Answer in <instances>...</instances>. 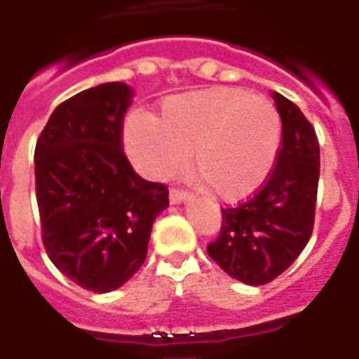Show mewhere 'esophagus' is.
<instances>
[{"mask_svg": "<svg viewBox=\"0 0 359 359\" xmlns=\"http://www.w3.org/2000/svg\"><path fill=\"white\" fill-rule=\"evenodd\" d=\"M187 198H189V194H187L185 190L170 189V192H169V201H170V205H180V203L185 201Z\"/></svg>", "mask_w": 359, "mask_h": 359, "instance_id": "1", "label": "esophagus"}]
</instances>
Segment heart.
<instances>
[{
	"mask_svg": "<svg viewBox=\"0 0 359 359\" xmlns=\"http://www.w3.org/2000/svg\"><path fill=\"white\" fill-rule=\"evenodd\" d=\"M277 107L243 88L217 86L163 100L158 120L135 113L123 128L133 165L151 180H167L192 165L215 198L241 201L261 189L280 151Z\"/></svg>",
	"mask_w": 359,
	"mask_h": 359,
	"instance_id": "b5f03b06",
	"label": "heart"
}]
</instances>
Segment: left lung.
I'll return each mask as SVG.
<instances>
[{
	"mask_svg": "<svg viewBox=\"0 0 359 359\" xmlns=\"http://www.w3.org/2000/svg\"><path fill=\"white\" fill-rule=\"evenodd\" d=\"M271 97L282 120L273 172L250 201L223 208L221 233L207 246L212 261L248 286H262L284 273L306 248L315 224L316 133L291 100L277 91Z\"/></svg>",
	"mask_w": 359,
	"mask_h": 359,
	"instance_id": "1",
	"label": "left lung"
}]
</instances>
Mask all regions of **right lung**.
<instances>
[{
	"instance_id": "1",
	"label": "right lung",
	"mask_w": 359,
	"mask_h": 359,
	"mask_svg": "<svg viewBox=\"0 0 359 359\" xmlns=\"http://www.w3.org/2000/svg\"><path fill=\"white\" fill-rule=\"evenodd\" d=\"M135 91L106 82L59 104L36 145V196L50 261L77 286L109 293L147 257L169 190L133 170L122 151Z\"/></svg>"
}]
</instances>
